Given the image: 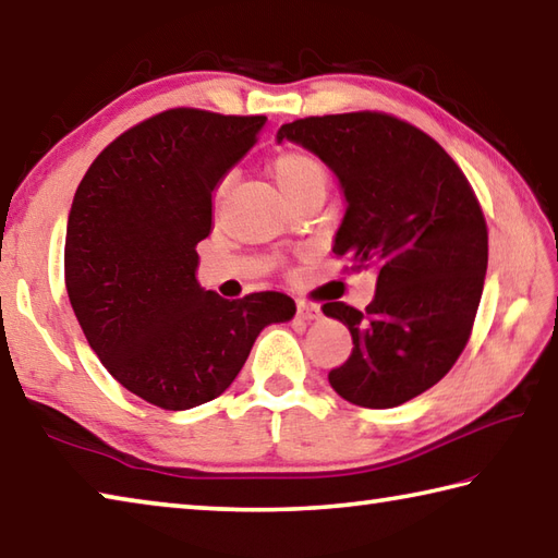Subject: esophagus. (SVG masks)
Instances as JSON below:
<instances>
[{"label": "esophagus", "mask_w": 558, "mask_h": 558, "mask_svg": "<svg viewBox=\"0 0 558 558\" xmlns=\"http://www.w3.org/2000/svg\"><path fill=\"white\" fill-rule=\"evenodd\" d=\"M319 307H316V304H312V302H300L298 304V316L302 322H314V319H319Z\"/></svg>", "instance_id": "34e87169"}]
</instances>
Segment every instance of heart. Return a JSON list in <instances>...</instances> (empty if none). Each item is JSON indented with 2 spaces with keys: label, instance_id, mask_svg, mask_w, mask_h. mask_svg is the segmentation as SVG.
<instances>
[{
  "label": "heart",
  "instance_id": "1",
  "mask_svg": "<svg viewBox=\"0 0 558 558\" xmlns=\"http://www.w3.org/2000/svg\"><path fill=\"white\" fill-rule=\"evenodd\" d=\"M272 177H276V183L280 185L282 195H286L288 201H292L304 191L326 189V179H329V173H326L322 159L314 157L312 151L288 149L272 161ZM229 183H232V177H229V173L220 179V183H217L215 189L217 203L227 195Z\"/></svg>",
  "mask_w": 558,
  "mask_h": 558
}]
</instances>
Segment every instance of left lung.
I'll list each match as a JSON object with an SVG mask.
<instances>
[{"label": "left lung", "mask_w": 558, "mask_h": 558, "mask_svg": "<svg viewBox=\"0 0 558 558\" xmlns=\"http://www.w3.org/2000/svg\"><path fill=\"white\" fill-rule=\"evenodd\" d=\"M341 183L345 215L333 254L377 268L365 312L326 302L353 353L329 373L338 397L395 409L450 373L482 302L488 232L462 169L418 128L387 113L302 118L278 130Z\"/></svg>", "instance_id": "8db88e82"}]
</instances>
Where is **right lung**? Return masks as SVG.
I'll return each mask as SVG.
<instances>
[{"label": "right lung", "mask_w": 558, "mask_h": 558, "mask_svg": "<svg viewBox=\"0 0 558 558\" xmlns=\"http://www.w3.org/2000/svg\"><path fill=\"white\" fill-rule=\"evenodd\" d=\"M264 125L266 116L171 108L116 137L74 193L64 239L74 316L108 373L159 409L220 397L258 333L298 312L282 292L229 302L195 278L217 183Z\"/></svg>", "instance_id": "1"}]
</instances>
